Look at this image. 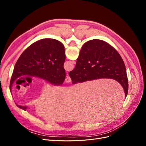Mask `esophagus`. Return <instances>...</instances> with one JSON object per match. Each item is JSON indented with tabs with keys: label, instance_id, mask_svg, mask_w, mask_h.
Listing matches in <instances>:
<instances>
[{
	"label": "esophagus",
	"instance_id": "1",
	"mask_svg": "<svg viewBox=\"0 0 146 146\" xmlns=\"http://www.w3.org/2000/svg\"><path fill=\"white\" fill-rule=\"evenodd\" d=\"M65 82L66 83H70V82H71V78H70L69 76H66V77L65 78Z\"/></svg>",
	"mask_w": 146,
	"mask_h": 146
}]
</instances>
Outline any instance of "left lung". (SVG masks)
<instances>
[{
  "label": "left lung",
  "mask_w": 146,
  "mask_h": 146,
  "mask_svg": "<svg viewBox=\"0 0 146 146\" xmlns=\"http://www.w3.org/2000/svg\"><path fill=\"white\" fill-rule=\"evenodd\" d=\"M65 59L64 47L61 42L46 38L34 42L23 52L15 64L10 91L14 82L23 76L38 77L54 85H61L66 77ZM18 107L25 111L27 109L25 106Z\"/></svg>",
  "instance_id": "left-lung-1"
}]
</instances>
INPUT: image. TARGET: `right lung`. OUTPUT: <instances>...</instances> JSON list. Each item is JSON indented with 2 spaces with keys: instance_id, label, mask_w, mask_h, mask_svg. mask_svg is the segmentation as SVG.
Returning <instances> with one entry per match:
<instances>
[{
  "instance_id": "obj_1",
  "label": "right lung",
  "mask_w": 146,
  "mask_h": 146,
  "mask_svg": "<svg viewBox=\"0 0 146 146\" xmlns=\"http://www.w3.org/2000/svg\"><path fill=\"white\" fill-rule=\"evenodd\" d=\"M73 84L107 78L117 81L127 96L129 83L124 62L109 44L92 39L84 44L74 69L69 74Z\"/></svg>"
}]
</instances>
